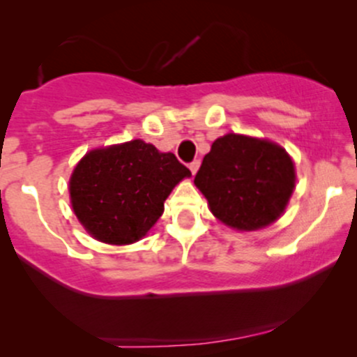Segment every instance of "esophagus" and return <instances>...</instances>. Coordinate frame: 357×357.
I'll return each mask as SVG.
<instances>
[{
	"label": "esophagus",
	"instance_id": "esophagus-1",
	"mask_svg": "<svg viewBox=\"0 0 357 357\" xmlns=\"http://www.w3.org/2000/svg\"><path fill=\"white\" fill-rule=\"evenodd\" d=\"M198 167H199V161H198V159H195V161L190 162V169H191L192 174H196V171H198Z\"/></svg>",
	"mask_w": 357,
	"mask_h": 357
}]
</instances>
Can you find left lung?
<instances>
[{"label": "left lung", "instance_id": "1", "mask_svg": "<svg viewBox=\"0 0 357 357\" xmlns=\"http://www.w3.org/2000/svg\"><path fill=\"white\" fill-rule=\"evenodd\" d=\"M195 184L216 218L250 231L267 227L284 213L296 186V171L280 146L227 134L213 142Z\"/></svg>", "mask_w": 357, "mask_h": 357}]
</instances>
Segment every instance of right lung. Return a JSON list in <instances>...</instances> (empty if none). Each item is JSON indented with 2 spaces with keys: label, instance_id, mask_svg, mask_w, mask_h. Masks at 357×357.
<instances>
[{
  "label": "right lung",
  "instance_id": "right-lung-1",
  "mask_svg": "<svg viewBox=\"0 0 357 357\" xmlns=\"http://www.w3.org/2000/svg\"><path fill=\"white\" fill-rule=\"evenodd\" d=\"M191 171L141 139L85 154L70 178L77 218L110 245L141 240L165 211L173 188Z\"/></svg>",
  "mask_w": 357,
  "mask_h": 357
}]
</instances>
